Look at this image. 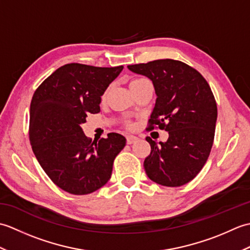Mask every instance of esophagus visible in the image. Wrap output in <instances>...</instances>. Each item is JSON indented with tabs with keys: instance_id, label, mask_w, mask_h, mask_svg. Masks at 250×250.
<instances>
[{
	"instance_id": "34e87169",
	"label": "esophagus",
	"mask_w": 250,
	"mask_h": 250,
	"mask_svg": "<svg viewBox=\"0 0 250 250\" xmlns=\"http://www.w3.org/2000/svg\"><path fill=\"white\" fill-rule=\"evenodd\" d=\"M137 141H139V137H137V136H134V135H128V136H126V143H128L129 145L130 144H133V143H135Z\"/></svg>"
}]
</instances>
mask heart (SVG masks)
Returning <instances> with one entry per match:
<instances>
[{
    "label": "heart",
    "mask_w": 250,
    "mask_h": 250,
    "mask_svg": "<svg viewBox=\"0 0 250 250\" xmlns=\"http://www.w3.org/2000/svg\"><path fill=\"white\" fill-rule=\"evenodd\" d=\"M143 81H145V79H134V81H132V82H131V83H130V87L134 86V84L139 83H141V82H143ZM105 99H106V92L102 95V101H105Z\"/></svg>",
    "instance_id": "obj_1"
}]
</instances>
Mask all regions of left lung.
I'll use <instances>...</instances> for the list:
<instances>
[{"label":"left lung","instance_id":"1","mask_svg":"<svg viewBox=\"0 0 250 250\" xmlns=\"http://www.w3.org/2000/svg\"><path fill=\"white\" fill-rule=\"evenodd\" d=\"M150 79L157 95L150 115L153 125L168 132L167 142L146 141L151 147L144 168L152 182L179 187L192 180L204 167L213 146L217 104L205 78L185 63L162 59L128 65Z\"/></svg>","mask_w":250,"mask_h":250}]
</instances>
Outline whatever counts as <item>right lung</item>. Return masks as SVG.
Wrapping results in <instances>:
<instances>
[{
    "instance_id": "obj_1",
    "label": "right lung",
    "mask_w": 250,
    "mask_h": 250,
    "mask_svg": "<svg viewBox=\"0 0 250 250\" xmlns=\"http://www.w3.org/2000/svg\"><path fill=\"white\" fill-rule=\"evenodd\" d=\"M124 66L70 63L36 89L30 105L29 136L37 161L58 187L83 195L108 182L116 156L125 146L118 133L91 142L82 125L100 111L101 97Z\"/></svg>"
}]
</instances>
